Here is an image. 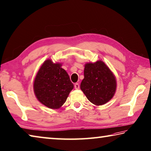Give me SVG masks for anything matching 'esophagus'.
Wrapping results in <instances>:
<instances>
[{"mask_svg":"<svg viewBox=\"0 0 151 151\" xmlns=\"http://www.w3.org/2000/svg\"><path fill=\"white\" fill-rule=\"evenodd\" d=\"M75 89H79V84H78V83H75Z\"/></svg>","mask_w":151,"mask_h":151,"instance_id":"obj_1","label":"esophagus"}]
</instances>
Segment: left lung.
<instances>
[{"mask_svg":"<svg viewBox=\"0 0 151 151\" xmlns=\"http://www.w3.org/2000/svg\"><path fill=\"white\" fill-rule=\"evenodd\" d=\"M84 78L81 89L90 102L101 106L109 102L116 92V77L102 61L88 63L84 66Z\"/></svg>","mask_w":151,"mask_h":151,"instance_id":"8db88e82","label":"left lung"}]
</instances>
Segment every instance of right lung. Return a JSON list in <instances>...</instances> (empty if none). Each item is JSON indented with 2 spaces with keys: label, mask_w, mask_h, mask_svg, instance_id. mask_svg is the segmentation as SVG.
Here are the masks:
<instances>
[{
  "label": "right lung",
  "mask_w": 151,
  "mask_h": 151,
  "mask_svg": "<svg viewBox=\"0 0 151 151\" xmlns=\"http://www.w3.org/2000/svg\"><path fill=\"white\" fill-rule=\"evenodd\" d=\"M74 85L61 63L47 59L40 68L34 82L37 100L51 109H58L66 102Z\"/></svg>",
  "instance_id": "right-lung-1"
}]
</instances>
